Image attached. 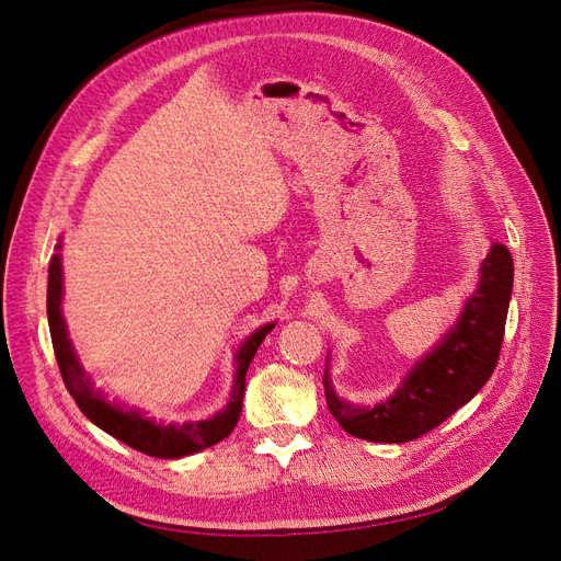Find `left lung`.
<instances>
[{
  "mask_svg": "<svg viewBox=\"0 0 561 561\" xmlns=\"http://www.w3.org/2000/svg\"><path fill=\"white\" fill-rule=\"evenodd\" d=\"M513 257L496 243L480 268V285L443 344L421 358L396 396L377 407L339 400L325 371L330 414L348 435L369 443H410L447 421L494 375L513 293Z\"/></svg>",
  "mask_w": 561,
  "mask_h": 561,
  "instance_id": "obj_1",
  "label": "left lung"
}]
</instances>
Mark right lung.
<instances>
[{
	"instance_id": "obj_1",
	"label": "right lung",
	"mask_w": 561,
	"mask_h": 561,
	"mask_svg": "<svg viewBox=\"0 0 561 561\" xmlns=\"http://www.w3.org/2000/svg\"><path fill=\"white\" fill-rule=\"evenodd\" d=\"M56 250H60V245H56ZM60 299H62V266H60V254H54L48 264V293H46L50 342H54V353H56L65 388L70 390V396L79 404V410L87 414L98 428H103L105 433L116 437L118 443L157 458H180L186 454L201 451L217 445L219 439H225L233 431V426L239 423V416H241L243 396H245V375H248L250 360L254 358V353H257L260 344L264 342V336L274 330V322H268V325L254 332L241 346L239 355H236L233 393L222 412L215 414L208 421L182 423V426H161V423L145 419L138 412L118 410V407H112L98 393H93L87 371L81 369L70 339H67L65 320L60 313Z\"/></svg>"
}]
</instances>
